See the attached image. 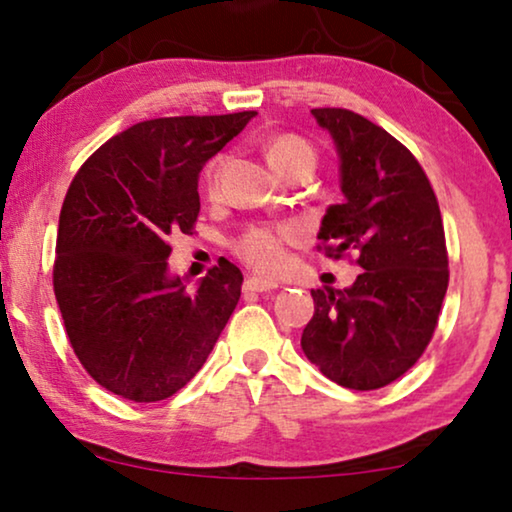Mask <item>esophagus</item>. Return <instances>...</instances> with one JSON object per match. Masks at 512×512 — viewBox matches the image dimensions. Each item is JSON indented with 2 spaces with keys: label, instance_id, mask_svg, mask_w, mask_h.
I'll use <instances>...</instances> for the list:
<instances>
[{
  "label": "esophagus",
  "instance_id": "obj_1",
  "mask_svg": "<svg viewBox=\"0 0 512 512\" xmlns=\"http://www.w3.org/2000/svg\"><path fill=\"white\" fill-rule=\"evenodd\" d=\"M272 289H277V282H272V279L256 277V275H251V277L244 279V291L265 293V291H272Z\"/></svg>",
  "mask_w": 512,
  "mask_h": 512
}]
</instances>
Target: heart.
Returning <instances> with one entry per match:
<instances>
[{
	"instance_id": "1",
	"label": "heart",
	"mask_w": 512,
	"mask_h": 512,
	"mask_svg": "<svg viewBox=\"0 0 512 512\" xmlns=\"http://www.w3.org/2000/svg\"><path fill=\"white\" fill-rule=\"evenodd\" d=\"M268 160L272 167L284 177H291L298 170H314L317 165V151L307 139L284 132L270 139L268 144ZM226 158L219 156L207 165L205 177H202V188L209 198L219 195L221 174ZM303 237L296 223H258V226L244 228L233 240V254L242 258L249 268L258 272H279L286 263V251L291 244H296Z\"/></svg>"
}]
</instances>
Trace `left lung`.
Returning <instances> with one entry per match:
<instances>
[{"label": "left lung", "instance_id": "8db88e82", "mask_svg": "<svg viewBox=\"0 0 512 512\" xmlns=\"http://www.w3.org/2000/svg\"><path fill=\"white\" fill-rule=\"evenodd\" d=\"M340 153L342 205L328 207L319 251L363 272L345 291L312 289L303 352L347 389L387 387L419 361L438 326L450 270L438 198L417 158L349 109H312Z\"/></svg>", "mask_w": 512, "mask_h": 512}]
</instances>
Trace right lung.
Returning a JSON list of instances; mask_svg holds the SVG:
<instances>
[{"instance_id": "1", "label": "right lung", "mask_w": 512, "mask_h": 512, "mask_svg": "<svg viewBox=\"0 0 512 512\" xmlns=\"http://www.w3.org/2000/svg\"><path fill=\"white\" fill-rule=\"evenodd\" d=\"M256 111L151 118L102 144L67 188L53 291L76 359L111 394L156 403L193 380L228 324L242 272L219 258L198 289L167 275L193 235L200 170Z\"/></svg>"}]
</instances>
